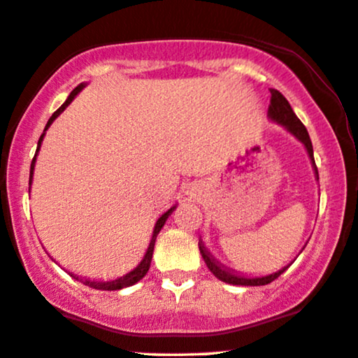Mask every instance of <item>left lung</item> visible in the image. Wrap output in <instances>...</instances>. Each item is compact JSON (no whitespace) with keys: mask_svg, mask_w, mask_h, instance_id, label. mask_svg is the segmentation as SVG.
<instances>
[{"mask_svg":"<svg viewBox=\"0 0 358 358\" xmlns=\"http://www.w3.org/2000/svg\"><path fill=\"white\" fill-rule=\"evenodd\" d=\"M268 117H269V120H273V122H275V124H279L280 127H284L289 134L294 135V137L299 140L302 145L306 147L307 155H309V158H310L312 169H314L315 180H319V171H317V166H315V162H314V150H312V142H310L309 132H307L304 124L297 119V115L294 114L291 103L287 102V99L275 89H271V103L268 108ZM198 246H200V252H201L203 259H205V262H206L208 269H210L211 273L215 274L220 280H223V282H226V284H233V286H266V284L273 282L274 279H278L279 275L292 264V261H291V264L284 266V268H280L279 271H275V273H271V274L244 275V274H239L238 271L226 268V266L221 264L218 259H215V256H213L211 252L205 248L201 238H200V243H198ZM302 250H304V248H302Z\"/></svg>","mask_w":358,"mask_h":358,"instance_id":"1","label":"left lung"}]
</instances>
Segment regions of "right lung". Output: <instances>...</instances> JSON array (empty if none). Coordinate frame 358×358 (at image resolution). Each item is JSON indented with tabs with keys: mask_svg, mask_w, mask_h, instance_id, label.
Instances as JSON below:
<instances>
[{
	"mask_svg": "<svg viewBox=\"0 0 358 358\" xmlns=\"http://www.w3.org/2000/svg\"><path fill=\"white\" fill-rule=\"evenodd\" d=\"M84 87H85V84L83 83V84H79L78 87H76L74 90H72V92L69 94V97L66 99V102L62 103V106L59 107L57 110L54 112V114L51 115V119L48 120V124H46V129H44L43 135H41V137H39L38 148H36V155H34V158H33V162H31V170H29V189H31V183H33V175H34L36 157H38V152H39V148H41V143H43V138H44V135H46V130L49 129V127H51L52 122L56 120L57 117L61 115L62 112L66 110V107L69 106V103H71L72 101H74V97L78 96V94H79L80 90H83ZM175 208H176V205L171 206L170 210H166V211L164 213V215H162L160 218L157 220V223H155V228H153V234H152L150 244H148V248H147V252H145V256H143V259L140 261L138 264L135 266V268H134L132 271H129V273H127V274L120 275V278H115V279H108V280H97V279H87V278H80V275L74 274V273H69V274H71L72 278H74V279H78V280H80V282H83V284H85V286H89V287H94V289H99V291H119V289H124V287H130V286H134L135 282H138V280L142 279L143 275H145V274L148 273V268H150V262H152L153 248H155V239H157V236H158V233L162 231V228H164L165 221L169 220V216L171 215V213L175 211Z\"/></svg>",
	"mask_w": 358,
	"mask_h": 358,
	"instance_id": "right-lung-1",
	"label": "right lung"
}]
</instances>
